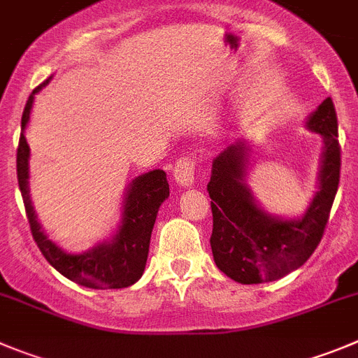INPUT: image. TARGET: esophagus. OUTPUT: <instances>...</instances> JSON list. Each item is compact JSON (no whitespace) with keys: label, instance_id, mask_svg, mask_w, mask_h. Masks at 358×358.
<instances>
[{"label":"esophagus","instance_id":"esophagus-1","mask_svg":"<svg viewBox=\"0 0 358 358\" xmlns=\"http://www.w3.org/2000/svg\"><path fill=\"white\" fill-rule=\"evenodd\" d=\"M195 173H196V163L193 162L192 157L182 156L176 162V166H173V179L181 186H189L193 181H195Z\"/></svg>","mask_w":358,"mask_h":358}]
</instances>
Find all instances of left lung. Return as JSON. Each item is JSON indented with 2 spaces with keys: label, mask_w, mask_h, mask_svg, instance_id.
<instances>
[{
  "label": "left lung",
  "mask_w": 358,
  "mask_h": 358,
  "mask_svg": "<svg viewBox=\"0 0 358 358\" xmlns=\"http://www.w3.org/2000/svg\"><path fill=\"white\" fill-rule=\"evenodd\" d=\"M307 126L323 136L320 192L301 220L271 218L255 206L245 186L247 145L236 142L213 162L211 250L216 266L232 280L261 284L300 268L321 243L339 188L341 145L332 99L320 104Z\"/></svg>",
  "instance_id": "1"
}]
</instances>
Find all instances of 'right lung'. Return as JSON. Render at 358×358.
I'll return each instance as SVG.
<instances>
[{
  "label": "right lung",
  "mask_w": 358,
  "mask_h": 358,
  "mask_svg": "<svg viewBox=\"0 0 358 358\" xmlns=\"http://www.w3.org/2000/svg\"><path fill=\"white\" fill-rule=\"evenodd\" d=\"M48 81L49 80H45L44 83L38 85L26 101L21 119L22 129L29 120L34 96ZM28 157L29 147L21 131L17 145L19 189L24 202L29 231L38 250L48 259L49 264L69 280L76 282L80 286L92 287V289H120V287L133 286L145 270L150 234H152L157 209L170 195L166 173L163 170H152L134 179L126 195L122 225L111 243L99 245L87 254L71 255L62 252L51 239H48L35 220L28 192Z\"/></svg>",
  "instance_id": "obj_1"
}]
</instances>
